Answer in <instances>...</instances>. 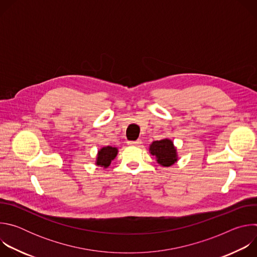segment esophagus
<instances>
[{
	"mask_svg": "<svg viewBox=\"0 0 257 257\" xmlns=\"http://www.w3.org/2000/svg\"><path fill=\"white\" fill-rule=\"evenodd\" d=\"M141 142H142V141H141L140 139H137L136 141H129L128 144H129V145H133V146H138V145L141 144Z\"/></svg>",
	"mask_w": 257,
	"mask_h": 257,
	"instance_id": "obj_1",
	"label": "esophagus"
}]
</instances>
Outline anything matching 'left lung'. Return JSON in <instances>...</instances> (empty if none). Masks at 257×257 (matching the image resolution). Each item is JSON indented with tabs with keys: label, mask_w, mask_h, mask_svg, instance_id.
Returning <instances> with one entry per match:
<instances>
[{
	"label": "left lung",
	"mask_w": 257,
	"mask_h": 257,
	"mask_svg": "<svg viewBox=\"0 0 257 257\" xmlns=\"http://www.w3.org/2000/svg\"><path fill=\"white\" fill-rule=\"evenodd\" d=\"M149 150L150 154L156 158L157 163L162 167H171L179 160L177 148L169 138L153 141Z\"/></svg>",
	"instance_id": "8db88e82"
}]
</instances>
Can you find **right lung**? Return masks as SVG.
<instances>
[{"instance_id":"add662e5","label":"right lung","mask_w":257,"mask_h":257,"mask_svg":"<svg viewBox=\"0 0 257 257\" xmlns=\"http://www.w3.org/2000/svg\"><path fill=\"white\" fill-rule=\"evenodd\" d=\"M119 151L116 146H103L97 151L95 166L106 169L111 165L112 161L117 157Z\"/></svg>"}]
</instances>
